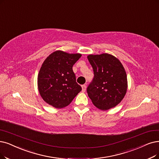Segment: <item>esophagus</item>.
<instances>
[{
    "instance_id": "obj_1",
    "label": "esophagus",
    "mask_w": 159,
    "mask_h": 159,
    "mask_svg": "<svg viewBox=\"0 0 159 159\" xmlns=\"http://www.w3.org/2000/svg\"><path fill=\"white\" fill-rule=\"evenodd\" d=\"M81 88H82V91H83V92H85L86 91V85H82Z\"/></svg>"
}]
</instances>
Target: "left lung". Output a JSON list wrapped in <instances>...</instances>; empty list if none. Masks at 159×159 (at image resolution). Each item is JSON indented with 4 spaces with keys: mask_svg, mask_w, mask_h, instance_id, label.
<instances>
[{
    "mask_svg": "<svg viewBox=\"0 0 159 159\" xmlns=\"http://www.w3.org/2000/svg\"><path fill=\"white\" fill-rule=\"evenodd\" d=\"M94 78L87 87V94L93 104L106 111L119 104L128 87L127 76L120 61L112 55H89Z\"/></svg>",
    "mask_w": 159,
    "mask_h": 159,
    "instance_id": "obj_1",
    "label": "left lung"
}]
</instances>
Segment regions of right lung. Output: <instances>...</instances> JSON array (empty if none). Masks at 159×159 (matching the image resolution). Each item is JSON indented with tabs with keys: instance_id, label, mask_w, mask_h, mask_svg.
Instances as JSON below:
<instances>
[{
	"instance_id": "right-lung-1",
	"label": "right lung",
	"mask_w": 159,
	"mask_h": 159,
	"mask_svg": "<svg viewBox=\"0 0 159 159\" xmlns=\"http://www.w3.org/2000/svg\"><path fill=\"white\" fill-rule=\"evenodd\" d=\"M81 57L61 50L51 53L42 63L38 75V88L41 97L55 108L69 105L81 91L72 66Z\"/></svg>"
}]
</instances>
